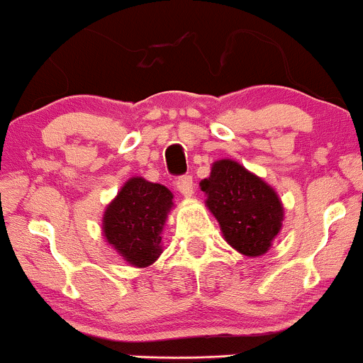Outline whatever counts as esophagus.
Listing matches in <instances>:
<instances>
[{
	"mask_svg": "<svg viewBox=\"0 0 363 363\" xmlns=\"http://www.w3.org/2000/svg\"><path fill=\"white\" fill-rule=\"evenodd\" d=\"M177 189L182 196L190 197L194 194V182L192 177H180L177 180Z\"/></svg>",
	"mask_w": 363,
	"mask_h": 363,
	"instance_id": "esophagus-1",
	"label": "esophagus"
}]
</instances>
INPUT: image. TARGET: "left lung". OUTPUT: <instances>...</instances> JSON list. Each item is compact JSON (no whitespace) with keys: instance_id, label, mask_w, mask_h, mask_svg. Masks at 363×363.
Returning a JSON list of instances; mask_svg holds the SVG:
<instances>
[{"instance_id":"obj_1","label":"left lung","mask_w":363,"mask_h":363,"mask_svg":"<svg viewBox=\"0 0 363 363\" xmlns=\"http://www.w3.org/2000/svg\"><path fill=\"white\" fill-rule=\"evenodd\" d=\"M199 185L206 208L235 251L258 258L272 247L284 221V206L274 186L232 159L214 161L209 177Z\"/></svg>"}]
</instances>
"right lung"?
<instances>
[{"mask_svg":"<svg viewBox=\"0 0 363 363\" xmlns=\"http://www.w3.org/2000/svg\"><path fill=\"white\" fill-rule=\"evenodd\" d=\"M173 208V194L164 185L130 178L105 208V240L131 267H149L161 256L162 228Z\"/></svg>","mask_w":363,"mask_h":363,"instance_id":"1","label":"right lung"}]
</instances>
